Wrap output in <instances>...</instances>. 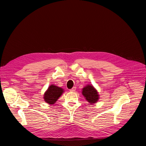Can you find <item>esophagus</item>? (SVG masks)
I'll return each mask as SVG.
<instances>
[{
    "label": "esophagus",
    "instance_id": "esophagus-1",
    "mask_svg": "<svg viewBox=\"0 0 146 146\" xmlns=\"http://www.w3.org/2000/svg\"><path fill=\"white\" fill-rule=\"evenodd\" d=\"M76 89V88L75 86H74L73 88H72V89H70V92H74Z\"/></svg>",
    "mask_w": 146,
    "mask_h": 146
}]
</instances>
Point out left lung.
I'll use <instances>...</instances> for the list:
<instances>
[{
  "label": "left lung",
  "instance_id": "8db88e82",
  "mask_svg": "<svg viewBox=\"0 0 146 146\" xmlns=\"http://www.w3.org/2000/svg\"><path fill=\"white\" fill-rule=\"evenodd\" d=\"M82 95L90 104V105L95 104L98 101L99 95L96 89L90 85H88L82 89Z\"/></svg>",
  "mask_w": 146,
  "mask_h": 146
}]
</instances>
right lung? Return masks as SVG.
I'll use <instances>...</instances> for the list:
<instances>
[{
  "label": "right lung",
  "instance_id": "obj_1",
  "mask_svg": "<svg viewBox=\"0 0 146 146\" xmlns=\"http://www.w3.org/2000/svg\"><path fill=\"white\" fill-rule=\"evenodd\" d=\"M64 92V90L54 85H50L44 95V99L45 102L50 105L54 104L57 99Z\"/></svg>",
  "mask_w": 146,
  "mask_h": 146
}]
</instances>
